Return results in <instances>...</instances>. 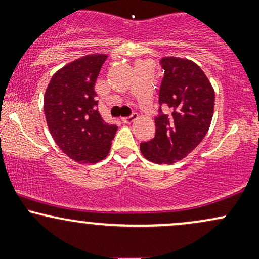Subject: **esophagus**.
<instances>
[{"instance_id": "obj_1", "label": "esophagus", "mask_w": 259, "mask_h": 259, "mask_svg": "<svg viewBox=\"0 0 259 259\" xmlns=\"http://www.w3.org/2000/svg\"><path fill=\"white\" fill-rule=\"evenodd\" d=\"M136 118H138V115L132 114L130 117H123V118H121V121H123V123H125V124H130V123H133L134 120H136Z\"/></svg>"}]
</instances>
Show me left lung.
I'll list each match as a JSON object with an SVG mask.
<instances>
[{
    "instance_id": "1",
    "label": "left lung",
    "mask_w": 259,
    "mask_h": 259,
    "mask_svg": "<svg viewBox=\"0 0 259 259\" xmlns=\"http://www.w3.org/2000/svg\"><path fill=\"white\" fill-rule=\"evenodd\" d=\"M159 105L168 114L154 118L156 135L140 144L142 156L156 164H173L200 145L214 112V89L203 70L187 58L164 57Z\"/></svg>"
}]
</instances>
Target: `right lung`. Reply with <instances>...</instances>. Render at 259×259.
Returning a JSON list of instances; mask_svg holds the SVG:
<instances>
[{"mask_svg":"<svg viewBox=\"0 0 259 259\" xmlns=\"http://www.w3.org/2000/svg\"><path fill=\"white\" fill-rule=\"evenodd\" d=\"M107 55L94 53L57 70L44 96L47 126L57 146L78 163L106 158L117 125L106 123L97 109L95 82Z\"/></svg>","mask_w":259,"mask_h":259,"instance_id":"1","label":"right lung"}]
</instances>
